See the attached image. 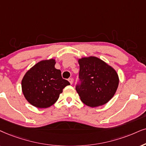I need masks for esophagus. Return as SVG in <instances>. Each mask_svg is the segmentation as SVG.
Masks as SVG:
<instances>
[{"instance_id":"obj_1","label":"esophagus","mask_w":146,"mask_h":146,"mask_svg":"<svg viewBox=\"0 0 146 146\" xmlns=\"http://www.w3.org/2000/svg\"><path fill=\"white\" fill-rule=\"evenodd\" d=\"M68 81H69V83H70V84H73V79H72V78H69V79H68Z\"/></svg>"}]
</instances>
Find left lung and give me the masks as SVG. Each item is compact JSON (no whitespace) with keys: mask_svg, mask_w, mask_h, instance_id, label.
Here are the masks:
<instances>
[{"mask_svg":"<svg viewBox=\"0 0 146 146\" xmlns=\"http://www.w3.org/2000/svg\"><path fill=\"white\" fill-rule=\"evenodd\" d=\"M81 84L76 91L87 106L96 107L106 104L117 92L119 79L111 66L96 56L78 59Z\"/></svg>","mask_w":146,"mask_h":146,"instance_id":"left-lung-1","label":"left lung"}]
</instances>
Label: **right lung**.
I'll return each instance as SVG.
<instances>
[{
    "label": "right lung",
    "instance_id": "right-lung-1",
    "mask_svg": "<svg viewBox=\"0 0 146 146\" xmlns=\"http://www.w3.org/2000/svg\"><path fill=\"white\" fill-rule=\"evenodd\" d=\"M55 60L38 62L26 72L21 81L22 92L29 103L36 108H48L56 102L63 88L70 85L54 67Z\"/></svg>",
    "mask_w": 146,
    "mask_h": 146
}]
</instances>
